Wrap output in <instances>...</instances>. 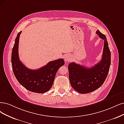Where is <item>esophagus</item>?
Here are the masks:
<instances>
[{"label":"esophagus","instance_id":"esophagus-1","mask_svg":"<svg viewBox=\"0 0 124 124\" xmlns=\"http://www.w3.org/2000/svg\"><path fill=\"white\" fill-rule=\"evenodd\" d=\"M70 56H65L64 57V60H65V61H68V60H70Z\"/></svg>","mask_w":124,"mask_h":124}]
</instances>
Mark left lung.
Returning <instances> with one entry per match:
<instances>
[{"label": "left lung", "mask_w": 124, "mask_h": 124, "mask_svg": "<svg viewBox=\"0 0 124 124\" xmlns=\"http://www.w3.org/2000/svg\"><path fill=\"white\" fill-rule=\"evenodd\" d=\"M96 33L104 41L101 61L89 68L74 62L68 66L71 86L77 92L82 94L93 92L100 88L106 80L110 66L111 53L106 36L99 30Z\"/></svg>", "instance_id": "8db88e82"}]
</instances>
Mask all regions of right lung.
Here are the masks:
<instances>
[{
  "label": "right lung",
  "mask_w": 124,
  "mask_h": 124,
  "mask_svg": "<svg viewBox=\"0 0 124 124\" xmlns=\"http://www.w3.org/2000/svg\"><path fill=\"white\" fill-rule=\"evenodd\" d=\"M21 31L17 34L12 49L11 62L13 72L19 83L32 92L42 93L47 92L53 86L59 68L64 65L63 59L50 61L39 69L32 70L25 67L20 61L18 44Z\"/></svg>",
  "instance_id": "obj_1"
}]
</instances>
